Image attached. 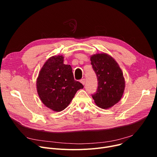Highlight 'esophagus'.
<instances>
[{
    "mask_svg": "<svg viewBox=\"0 0 157 157\" xmlns=\"http://www.w3.org/2000/svg\"><path fill=\"white\" fill-rule=\"evenodd\" d=\"M80 82H81V83H82V84H83V85L85 84V79H81V80H80Z\"/></svg>",
    "mask_w": 157,
    "mask_h": 157,
    "instance_id": "esophagus-1",
    "label": "esophagus"
}]
</instances>
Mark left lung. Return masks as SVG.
Returning <instances> with one entry per match:
<instances>
[{"mask_svg": "<svg viewBox=\"0 0 157 157\" xmlns=\"http://www.w3.org/2000/svg\"><path fill=\"white\" fill-rule=\"evenodd\" d=\"M98 81L97 92L92 94L95 104L108 109L118 103L122 97L125 82L118 63L105 53L94 55L90 58Z\"/></svg>", "mask_w": 157, "mask_h": 157, "instance_id": "left-lung-1", "label": "left lung"}]
</instances>
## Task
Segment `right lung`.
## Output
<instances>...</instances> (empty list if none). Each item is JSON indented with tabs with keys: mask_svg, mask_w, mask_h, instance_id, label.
Wrapping results in <instances>:
<instances>
[{
	"mask_svg": "<svg viewBox=\"0 0 157 157\" xmlns=\"http://www.w3.org/2000/svg\"><path fill=\"white\" fill-rule=\"evenodd\" d=\"M83 87L74 80L71 66L63 63L62 55L49 58L37 79V90L41 101L57 112L67 108L78 90Z\"/></svg>",
	"mask_w": 157,
	"mask_h": 157,
	"instance_id": "obj_1",
	"label": "right lung"
}]
</instances>
